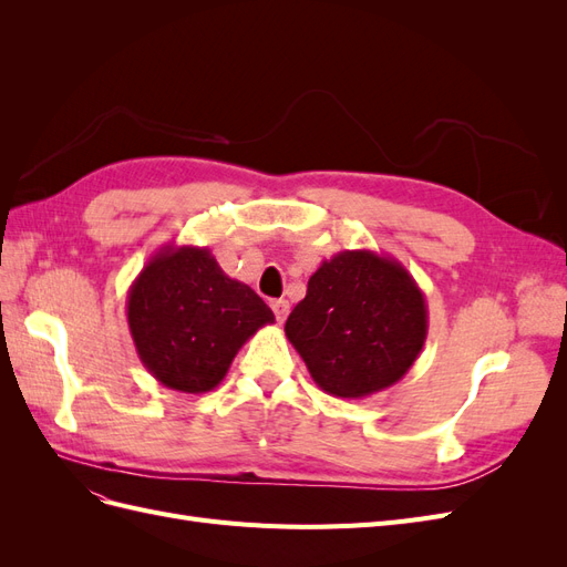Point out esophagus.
<instances>
[{
	"label": "esophagus",
	"mask_w": 567,
	"mask_h": 567,
	"mask_svg": "<svg viewBox=\"0 0 567 567\" xmlns=\"http://www.w3.org/2000/svg\"><path fill=\"white\" fill-rule=\"evenodd\" d=\"M269 307H271L274 317H277V321H279V323H284V321H286V317H288V312H290V305H288V300H271V302H269Z\"/></svg>",
	"instance_id": "esophagus-1"
}]
</instances>
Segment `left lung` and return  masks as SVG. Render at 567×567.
I'll return each mask as SVG.
<instances>
[{
	"label": "left lung",
	"mask_w": 567,
	"mask_h": 567,
	"mask_svg": "<svg viewBox=\"0 0 567 567\" xmlns=\"http://www.w3.org/2000/svg\"><path fill=\"white\" fill-rule=\"evenodd\" d=\"M284 331L323 392L362 400L414 367L427 336V305L394 257L342 250L312 274Z\"/></svg>",
	"instance_id": "1"
}]
</instances>
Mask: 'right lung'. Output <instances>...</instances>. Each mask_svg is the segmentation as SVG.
<instances>
[{
	"instance_id": "right-lung-1",
	"label": "right lung",
	"mask_w": 567,
	"mask_h": 567,
	"mask_svg": "<svg viewBox=\"0 0 567 567\" xmlns=\"http://www.w3.org/2000/svg\"><path fill=\"white\" fill-rule=\"evenodd\" d=\"M127 323L153 379L198 394L221 383L236 352L274 315L250 286L221 271L208 248L167 244L130 286Z\"/></svg>"
}]
</instances>
